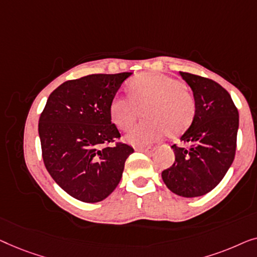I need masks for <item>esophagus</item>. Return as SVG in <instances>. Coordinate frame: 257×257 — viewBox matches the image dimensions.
Segmentation results:
<instances>
[{
    "label": "esophagus",
    "mask_w": 257,
    "mask_h": 257,
    "mask_svg": "<svg viewBox=\"0 0 257 257\" xmlns=\"http://www.w3.org/2000/svg\"><path fill=\"white\" fill-rule=\"evenodd\" d=\"M136 150L144 154H150L154 151V148H136Z\"/></svg>",
    "instance_id": "obj_1"
}]
</instances>
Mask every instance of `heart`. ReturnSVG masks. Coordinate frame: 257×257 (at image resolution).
Wrapping results in <instances>:
<instances>
[{
	"mask_svg": "<svg viewBox=\"0 0 257 257\" xmlns=\"http://www.w3.org/2000/svg\"><path fill=\"white\" fill-rule=\"evenodd\" d=\"M130 95L115 96L110 117L115 125L127 132L142 114L146 117L127 135L134 146H147L165 134L175 137L192 123L196 100L179 79L162 73L141 74L129 82Z\"/></svg>",
	"mask_w": 257,
	"mask_h": 257,
	"instance_id": "b5f03b06",
	"label": "heart"
}]
</instances>
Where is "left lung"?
Wrapping results in <instances>:
<instances>
[{"instance_id": "left-lung-1", "label": "left lung", "mask_w": 257, "mask_h": 257, "mask_svg": "<svg viewBox=\"0 0 257 257\" xmlns=\"http://www.w3.org/2000/svg\"><path fill=\"white\" fill-rule=\"evenodd\" d=\"M196 100V114L180 137L184 146L173 144L175 163L162 172L170 191L186 198L200 197L221 182L236 150L238 111L229 93L200 75L180 72Z\"/></svg>"}]
</instances>
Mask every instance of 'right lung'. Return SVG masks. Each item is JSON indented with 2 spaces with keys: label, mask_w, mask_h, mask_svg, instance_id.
I'll use <instances>...</instances> for the list:
<instances>
[{
  "label": "right lung",
  "mask_w": 257,
  "mask_h": 257,
  "mask_svg": "<svg viewBox=\"0 0 257 257\" xmlns=\"http://www.w3.org/2000/svg\"><path fill=\"white\" fill-rule=\"evenodd\" d=\"M130 72L65 81L50 94L38 123L42 156L53 180L71 197L97 202L120 183L134 153L118 142L110 103Z\"/></svg>",
  "instance_id": "obj_1"
}]
</instances>
